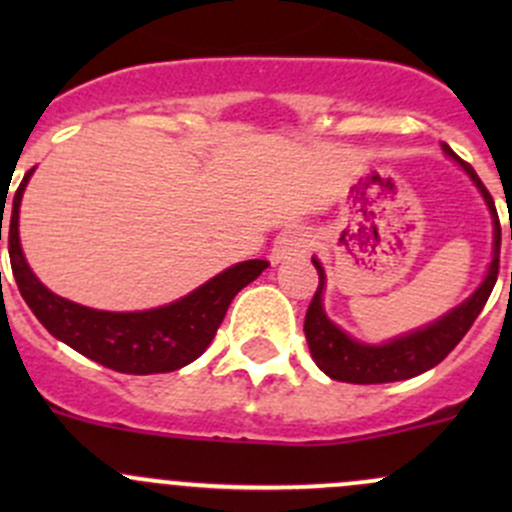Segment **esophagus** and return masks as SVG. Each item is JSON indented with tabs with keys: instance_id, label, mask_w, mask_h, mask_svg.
I'll use <instances>...</instances> for the list:
<instances>
[{
	"instance_id": "34e87169",
	"label": "esophagus",
	"mask_w": 512,
	"mask_h": 512,
	"mask_svg": "<svg viewBox=\"0 0 512 512\" xmlns=\"http://www.w3.org/2000/svg\"><path fill=\"white\" fill-rule=\"evenodd\" d=\"M309 252V235L302 225H289L280 235L275 237V245H272L270 262L272 265H282V262L299 260Z\"/></svg>"
}]
</instances>
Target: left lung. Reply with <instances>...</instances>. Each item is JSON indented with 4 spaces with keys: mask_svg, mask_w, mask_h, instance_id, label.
Listing matches in <instances>:
<instances>
[{
    "mask_svg": "<svg viewBox=\"0 0 512 512\" xmlns=\"http://www.w3.org/2000/svg\"><path fill=\"white\" fill-rule=\"evenodd\" d=\"M441 148L453 163H458L466 170V175L473 180L478 193L483 195L485 205L490 210V218H493V257H490L483 282H480L471 297H466L461 304L448 309L436 322H428L426 327H418L414 332H406L384 344H366L349 337L342 327H337L327 317L322 299L324 287H327V275H324L322 262L312 257V265L319 272V287L314 292L312 304H309L307 317H304V337H307L309 354H312L314 364L329 379L347 381V384H389V381H404L433 369L466 337V332L473 327L480 309L485 307L490 292H493L500 265V223L498 213H495V203L488 190H485V185L480 183L476 170L466 160L458 158L451 151V146L441 143Z\"/></svg>",
    "mask_w": 512,
    "mask_h": 512,
    "instance_id": "left-lung-1",
    "label": "left lung"
}]
</instances>
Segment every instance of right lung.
Wrapping results in <instances>:
<instances>
[{
    "label": "right lung",
    "instance_id": "right-lung-1",
    "mask_svg": "<svg viewBox=\"0 0 512 512\" xmlns=\"http://www.w3.org/2000/svg\"><path fill=\"white\" fill-rule=\"evenodd\" d=\"M32 173L34 168L24 175L14 193L12 213H7L14 280L24 302L49 329L51 337L113 371L146 376L188 366L210 347L235 294L270 267L267 260L237 262L185 297L143 312H106L76 304L41 285L24 257L19 240V205Z\"/></svg>",
    "mask_w": 512,
    "mask_h": 512
}]
</instances>
